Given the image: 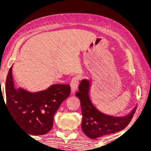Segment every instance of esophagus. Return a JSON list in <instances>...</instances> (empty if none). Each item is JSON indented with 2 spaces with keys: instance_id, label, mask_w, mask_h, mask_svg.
Listing matches in <instances>:
<instances>
[{
  "instance_id": "obj_1",
  "label": "esophagus",
  "mask_w": 151,
  "mask_h": 151,
  "mask_svg": "<svg viewBox=\"0 0 151 151\" xmlns=\"http://www.w3.org/2000/svg\"><path fill=\"white\" fill-rule=\"evenodd\" d=\"M79 81H80V77H79V76H75V77L72 79V81H71V91H72V93H74L77 91L78 86H79Z\"/></svg>"
}]
</instances>
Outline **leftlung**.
Wrapping results in <instances>:
<instances>
[{"mask_svg":"<svg viewBox=\"0 0 151 151\" xmlns=\"http://www.w3.org/2000/svg\"><path fill=\"white\" fill-rule=\"evenodd\" d=\"M91 81L82 79L76 96L80 100L83 132L89 138L95 139L105 135L119 132L131 122L136 106L125 116H113L98 110L93 104L89 96Z\"/></svg>","mask_w":151,"mask_h":151,"instance_id":"8db88e82","label":"left lung"}]
</instances>
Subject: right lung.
I'll return each instance as SVG.
<instances>
[{
    "label": "right lung",
    "mask_w": 151,
    "mask_h": 151,
    "mask_svg": "<svg viewBox=\"0 0 151 151\" xmlns=\"http://www.w3.org/2000/svg\"><path fill=\"white\" fill-rule=\"evenodd\" d=\"M12 67L13 66L10 68L6 82L8 111L18 126L28 134H46L52 128L54 116L60 106L70 96V86L53 84L37 92H30L20 87L16 89Z\"/></svg>",
    "instance_id": "1"
}]
</instances>
